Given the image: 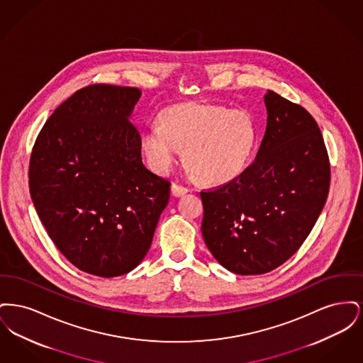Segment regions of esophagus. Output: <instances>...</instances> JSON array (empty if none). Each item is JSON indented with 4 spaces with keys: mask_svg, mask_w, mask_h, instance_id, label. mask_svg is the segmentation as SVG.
Here are the masks:
<instances>
[{
    "mask_svg": "<svg viewBox=\"0 0 363 363\" xmlns=\"http://www.w3.org/2000/svg\"><path fill=\"white\" fill-rule=\"evenodd\" d=\"M186 193H188V188L181 186L178 184H173L172 185V194H173L174 197H181V196H184Z\"/></svg>",
    "mask_w": 363,
    "mask_h": 363,
    "instance_id": "esophagus-1",
    "label": "esophagus"
}]
</instances>
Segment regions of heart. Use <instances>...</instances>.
Returning a JSON list of instances; mask_svg holds the SVG:
<instances>
[{"label":"heart","mask_w":363,"mask_h":363,"mask_svg":"<svg viewBox=\"0 0 363 363\" xmlns=\"http://www.w3.org/2000/svg\"><path fill=\"white\" fill-rule=\"evenodd\" d=\"M141 148L151 166L166 173L184 148L191 175L204 184H225L246 169L257 141V126L245 108L191 102L169 106L159 125L141 130Z\"/></svg>","instance_id":"1"}]
</instances>
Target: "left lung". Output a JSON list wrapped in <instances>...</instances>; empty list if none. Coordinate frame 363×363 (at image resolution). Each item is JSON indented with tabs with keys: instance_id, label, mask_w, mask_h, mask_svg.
I'll use <instances>...</instances> for the list:
<instances>
[{
	"instance_id": "obj_1",
	"label": "left lung",
	"mask_w": 363,
	"mask_h": 363,
	"mask_svg": "<svg viewBox=\"0 0 363 363\" xmlns=\"http://www.w3.org/2000/svg\"><path fill=\"white\" fill-rule=\"evenodd\" d=\"M264 102L267 129L255 162L225 185L200 193L206 245L238 275L267 274L290 259L328 197L330 166L317 122L274 91Z\"/></svg>"
}]
</instances>
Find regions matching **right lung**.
Wrapping results in <instances>:
<instances>
[{"instance_id": "right-lung-1", "label": "right lung", "mask_w": 363, "mask_h": 363, "mask_svg": "<svg viewBox=\"0 0 363 363\" xmlns=\"http://www.w3.org/2000/svg\"><path fill=\"white\" fill-rule=\"evenodd\" d=\"M141 91L94 84L76 91L43 125L30 159L40 222L70 262L95 277L130 272L145 257L170 182L141 160L129 121Z\"/></svg>"}]
</instances>
